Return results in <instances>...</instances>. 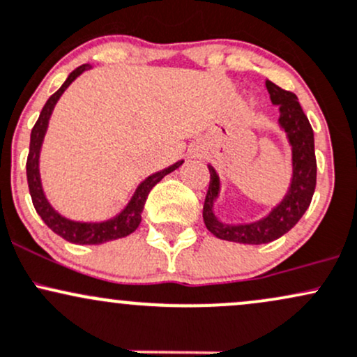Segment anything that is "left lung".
I'll use <instances>...</instances> for the list:
<instances>
[{"label": "left lung", "instance_id": "obj_1", "mask_svg": "<svg viewBox=\"0 0 357 357\" xmlns=\"http://www.w3.org/2000/svg\"><path fill=\"white\" fill-rule=\"evenodd\" d=\"M266 89L271 102L280 107V128L287 133L291 146V175L290 187L278 206L263 219L248 224H226L214 214V202L219 197L221 182L218 172L209 165L211 182L204 200V222L215 238L224 241L243 244H265L282 238L285 232L300 221L312 202L317 182V162L314 150V130L308 123L297 96L282 89L271 81H266Z\"/></svg>", "mask_w": 357, "mask_h": 357}]
</instances>
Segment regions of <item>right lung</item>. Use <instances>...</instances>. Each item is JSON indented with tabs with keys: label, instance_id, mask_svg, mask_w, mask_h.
Wrapping results in <instances>:
<instances>
[{
	"label": "right lung",
	"instance_id": "obj_1",
	"mask_svg": "<svg viewBox=\"0 0 357 357\" xmlns=\"http://www.w3.org/2000/svg\"><path fill=\"white\" fill-rule=\"evenodd\" d=\"M91 69L89 63H84V66L77 67L75 70H72L67 77V81L62 84V87L57 92L50 96L49 101L43 106L42 113H40L37 123H35L33 130L30 135V151H28L26 158V180H28V189H30L31 202H33L35 211L42 218V221L50 227L55 234H59L60 238H63L66 241L74 243V244H101L106 241H113V239L125 238V236L131 234L136 231V227L142 222V212L145 207L146 197L150 194V190L162 180L165 175L174 172L175 168H178L183 163V160L174 163L168 168H163L162 172L150 175V177L143 180L138 185V189L135 190L133 197H131L128 206L119 212L118 215L109 221L102 222H79V221H70V219L60 215L54 207L50 206V202L47 200L45 194L42 189V180H40V168H38V158H40V148H42L43 136L47 133V126H49V119L52 111H54L55 104L60 99V96L63 94V91L70 86L84 70Z\"/></svg>",
	"mask_w": 357,
	"mask_h": 357
}]
</instances>
